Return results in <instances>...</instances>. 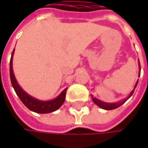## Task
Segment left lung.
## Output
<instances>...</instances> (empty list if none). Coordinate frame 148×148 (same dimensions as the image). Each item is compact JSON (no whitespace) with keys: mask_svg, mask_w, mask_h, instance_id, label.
Returning a JSON list of instances; mask_svg holds the SVG:
<instances>
[{"mask_svg":"<svg viewBox=\"0 0 148 148\" xmlns=\"http://www.w3.org/2000/svg\"><path fill=\"white\" fill-rule=\"evenodd\" d=\"M138 64H139V69H140V71H141V66H140L139 60H138ZM138 81L136 82V85H135V86H134V89L136 88V86H137V85H138ZM134 90H133V91L130 93V95H128V97L127 98V99H123V100H121V101H119V102H116V103H106V102H103V101H101V100H99V99H96V98L93 97V95H92V100H93V102H94L95 105H97L98 106H99V108L104 109V110H111L117 109L118 107H119V106H121L123 104H124V103L126 102V100H127L128 98H130V97L132 96V95L134 94Z\"/></svg>","mask_w":148,"mask_h":148,"instance_id":"obj_1","label":"left lung"}]
</instances>
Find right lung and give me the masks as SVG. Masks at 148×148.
Listing matches in <instances>:
<instances>
[{"label":"right lung","mask_w":148,"mask_h":148,"mask_svg":"<svg viewBox=\"0 0 148 148\" xmlns=\"http://www.w3.org/2000/svg\"><path fill=\"white\" fill-rule=\"evenodd\" d=\"M14 52V49L12 52L10 61V77L11 84H12V86L14 88V91L19 96L22 103L25 105L29 110L34 111L35 113H38V114H49V113L58 110L65 101L66 93L67 88H66L57 98L52 99V100H49V101L39 100V99H35V98L30 96L29 95L27 94L25 91L23 90V89L19 86V84L14 77L13 66H12Z\"/></svg>","instance_id":"1"}]
</instances>
